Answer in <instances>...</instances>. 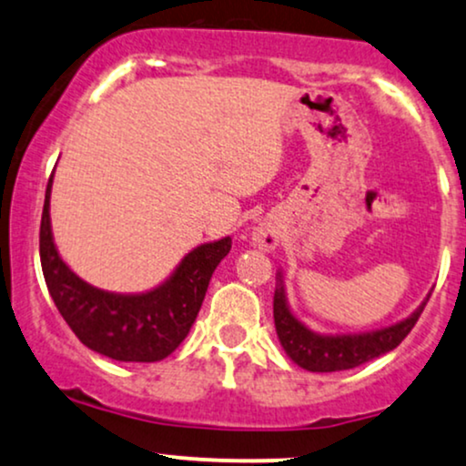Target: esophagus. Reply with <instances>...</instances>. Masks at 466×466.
<instances>
[{
  "instance_id": "esophagus-1",
  "label": "esophagus",
  "mask_w": 466,
  "mask_h": 466,
  "mask_svg": "<svg viewBox=\"0 0 466 466\" xmlns=\"http://www.w3.org/2000/svg\"><path fill=\"white\" fill-rule=\"evenodd\" d=\"M279 243V234L273 223H260V226L254 228L251 232V245L260 251H273Z\"/></svg>"
}]
</instances>
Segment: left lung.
Listing matches in <instances>:
<instances>
[{"label":"left lung","instance_id":"8db88e82","mask_svg":"<svg viewBox=\"0 0 466 466\" xmlns=\"http://www.w3.org/2000/svg\"><path fill=\"white\" fill-rule=\"evenodd\" d=\"M428 299L430 295L410 317L386 325V328L356 334H321L293 315L287 299L284 273L278 271L276 295H273V321H276L279 345L284 347L287 356L297 367L312 373H332L360 367L373 358L393 351L419 321Z\"/></svg>","mask_w":466,"mask_h":466}]
</instances>
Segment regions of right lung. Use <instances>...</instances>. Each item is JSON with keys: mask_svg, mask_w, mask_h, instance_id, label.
Here are the masks:
<instances>
[{"mask_svg": "<svg viewBox=\"0 0 466 466\" xmlns=\"http://www.w3.org/2000/svg\"><path fill=\"white\" fill-rule=\"evenodd\" d=\"M49 177L41 217V267L56 308L88 350L119 362H158L187 339L210 278L232 249L223 237L190 249L165 282L145 293H112L73 273L52 234Z\"/></svg>", "mask_w": 466, "mask_h": 466, "instance_id": "obj_1", "label": "right lung"}]
</instances>
